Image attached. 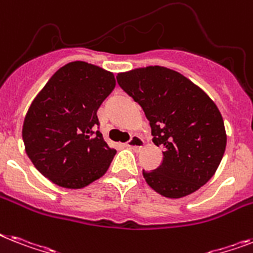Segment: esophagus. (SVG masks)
I'll list each match as a JSON object with an SVG mask.
<instances>
[{
  "instance_id": "esophagus-1",
  "label": "esophagus",
  "mask_w": 253,
  "mask_h": 253,
  "mask_svg": "<svg viewBox=\"0 0 253 253\" xmlns=\"http://www.w3.org/2000/svg\"><path fill=\"white\" fill-rule=\"evenodd\" d=\"M127 147L131 148V149H140V148L144 147V140L140 136L133 135L130 140L127 141Z\"/></svg>"
}]
</instances>
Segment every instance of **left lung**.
Masks as SVG:
<instances>
[{"label": "left lung", "instance_id": "obj_1", "mask_svg": "<svg viewBox=\"0 0 253 253\" xmlns=\"http://www.w3.org/2000/svg\"><path fill=\"white\" fill-rule=\"evenodd\" d=\"M117 80L143 108L153 143L164 148L160 168L143 170L148 186L170 199L204 186L218 169L227 141L214 101L188 78L164 66L137 67L120 73Z\"/></svg>", "mask_w": 253, "mask_h": 253}]
</instances>
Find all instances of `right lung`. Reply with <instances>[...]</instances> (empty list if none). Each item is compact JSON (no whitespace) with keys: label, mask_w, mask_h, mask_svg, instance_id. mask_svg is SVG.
<instances>
[{"label":"right lung","mask_w":253,"mask_h":253,"mask_svg":"<svg viewBox=\"0 0 253 253\" xmlns=\"http://www.w3.org/2000/svg\"><path fill=\"white\" fill-rule=\"evenodd\" d=\"M114 87L113 73L74 61L57 70L31 102L22 128L24 149L52 183L78 190L108 171L116 149L94 128L98 108Z\"/></svg>","instance_id":"add662e5"}]
</instances>
